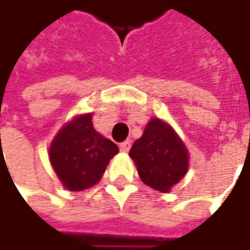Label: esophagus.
Here are the masks:
<instances>
[{
  "label": "esophagus",
  "mask_w": 250,
  "mask_h": 250,
  "mask_svg": "<svg viewBox=\"0 0 250 250\" xmlns=\"http://www.w3.org/2000/svg\"><path fill=\"white\" fill-rule=\"evenodd\" d=\"M130 148H131V141H130V140H127V141L120 144V151L122 152H128L130 151Z\"/></svg>",
  "instance_id": "34e87169"
}]
</instances>
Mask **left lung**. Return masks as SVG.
I'll return each mask as SVG.
<instances>
[{
  "label": "left lung",
  "instance_id": "left-lung-1",
  "mask_svg": "<svg viewBox=\"0 0 250 250\" xmlns=\"http://www.w3.org/2000/svg\"><path fill=\"white\" fill-rule=\"evenodd\" d=\"M142 183L168 192L188 170V151L176 131L163 120L152 119L130 149Z\"/></svg>",
  "mask_w": 250,
  "mask_h": 250
}]
</instances>
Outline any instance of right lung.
I'll return each mask as SVG.
<instances>
[{"label": "right lung", "mask_w": 250, "mask_h": 250, "mask_svg": "<svg viewBox=\"0 0 250 250\" xmlns=\"http://www.w3.org/2000/svg\"><path fill=\"white\" fill-rule=\"evenodd\" d=\"M91 113L74 117L56 134L49 160L56 176L69 191H83L102 178L119 148L94 128Z\"/></svg>", "instance_id": "obj_1"}]
</instances>
